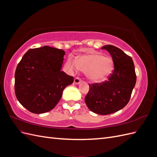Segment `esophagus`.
<instances>
[{
  "mask_svg": "<svg viewBox=\"0 0 157 157\" xmlns=\"http://www.w3.org/2000/svg\"><path fill=\"white\" fill-rule=\"evenodd\" d=\"M80 82H81V78L78 77H76V78L74 79V82H75V84H78Z\"/></svg>",
  "mask_w": 157,
  "mask_h": 157,
  "instance_id": "esophagus-1",
  "label": "esophagus"
}]
</instances>
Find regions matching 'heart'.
Here are the masks:
<instances>
[{"label": "heart", "mask_w": 157, "mask_h": 157, "mask_svg": "<svg viewBox=\"0 0 157 157\" xmlns=\"http://www.w3.org/2000/svg\"><path fill=\"white\" fill-rule=\"evenodd\" d=\"M68 65L72 69H80L86 72L88 78L93 82H101L111 75L114 69V63L109 56H102L98 54L82 56L77 61L68 60Z\"/></svg>", "instance_id": "1"}]
</instances>
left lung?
Here are the masks:
<instances>
[{"label": "left lung", "mask_w": 157, "mask_h": 157, "mask_svg": "<svg viewBox=\"0 0 157 157\" xmlns=\"http://www.w3.org/2000/svg\"><path fill=\"white\" fill-rule=\"evenodd\" d=\"M114 63V69L105 81L89 84V91L84 98L91 111L106 115L121 110L129 102L136 82L134 64L130 56L113 45H105Z\"/></svg>", "instance_id": "left-lung-1"}]
</instances>
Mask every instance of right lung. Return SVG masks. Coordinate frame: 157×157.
Listing matches in <instances>:
<instances>
[{"instance_id": "1", "label": "right lung", "mask_w": 157, "mask_h": 157, "mask_svg": "<svg viewBox=\"0 0 157 157\" xmlns=\"http://www.w3.org/2000/svg\"><path fill=\"white\" fill-rule=\"evenodd\" d=\"M65 52L48 46L31 48L23 55L15 72V94L33 113L48 112L58 104L63 90L74 77L61 71Z\"/></svg>"}]
</instances>
